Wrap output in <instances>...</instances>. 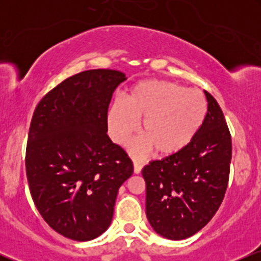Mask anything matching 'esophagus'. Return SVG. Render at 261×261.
Wrapping results in <instances>:
<instances>
[{"mask_svg":"<svg viewBox=\"0 0 261 261\" xmlns=\"http://www.w3.org/2000/svg\"><path fill=\"white\" fill-rule=\"evenodd\" d=\"M141 169H142V164L139 161L134 160V173L135 174H140Z\"/></svg>","mask_w":261,"mask_h":261,"instance_id":"esophagus-1","label":"esophagus"}]
</instances>
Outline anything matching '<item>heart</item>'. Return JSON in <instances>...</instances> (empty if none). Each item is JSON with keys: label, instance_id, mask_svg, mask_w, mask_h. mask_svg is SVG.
<instances>
[{"label": "heart", "instance_id": "heart-1", "mask_svg": "<svg viewBox=\"0 0 261 261\" xmlns=\"http://www.w3.org/2000/svg\"><path fill=\"white\" fill-rule=\"evenodd\" d=\"M206 113L207 103L201 92L174 82L149 80L134 86L126 101H114L108 125L113 140L126 145L142 120L143 137L133 145V153L141 155L153 149L158 155H170L193 141Z\"/></svg>", "mask_w": 261, "mask_h": 261}]
</instances>
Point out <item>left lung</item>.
<instances>
[{
	"mask_svg": "<svg viewBox=\"0 0 261 261\" xmlns=\"http://www.w3.org/2000/svg\"><path fill=\"white\" fill-rule=\"evenodd\" d=\"M207 113L181 151L142 169L146 215L164 238H189L207 224L222 203L229 179L232 140L220 106L205 91Z\"/></svg>",
	"mask_w": 261,
	"mask_h": 261,
	"instance_id": "1",
	"label": "left lung"
}]
</instances>
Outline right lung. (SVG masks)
<instances>
[{"label":"right lung","mask_w":261,"mask_h":261,"mask_svg":"<svg viewBox=\"0 0 261 261\" xmlns=\"http://www.w3.org/2000/svg\"><path fill=\"white\" fill-rule=\"evenodd\" d=\"M125 80L104 68L73 74L33 114L25 151L31 195L45 222L72 241L106 232L119 188L134 172L126 152L107 135L108 108Z\"/></svg>","instance_id":"right-lung-1"}]
</instances>
